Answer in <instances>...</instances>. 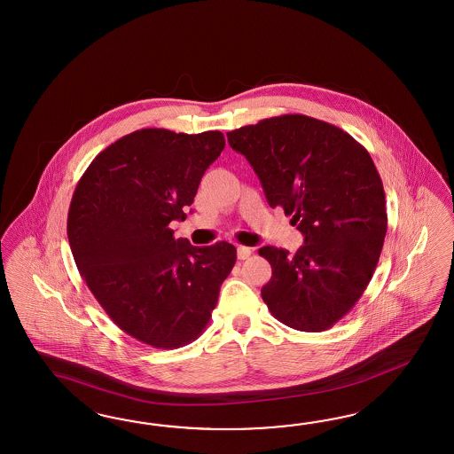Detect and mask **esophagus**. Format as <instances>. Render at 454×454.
I'll return each instance as SVG.
<instances>
[{"label": "esophagus", "mask_w": 454, "mask_h": 454, "mask_svg": "<svg viewBox=\"0 0 454 454\" xmlns=\"http://www.w3.org/2000/svg\"><path fill=\"white\" fill-rule=\"evenodd\" d=\"M251 253H253V249L251 247H246V246H239L238 247V259H247L251 256Z\"/></svg>", "instance_id": "1"}]
</instances>
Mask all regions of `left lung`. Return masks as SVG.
<instances>
[{
  "label": "left lung",
  "instance_id": "obj_1",
  "mask_svg": "<svg viewBox=\"0 0 454 454\" xmlns=\"http://www.w3.org/2000/svg\"><path fill=\"white\" fill-rule=\"evenodd\" d=\"M226 135L258 175L270 208L281 207L304 234L294 254L259 249L272 268L262 301L295 331L331 329L367 289L387 234L383 184L367 148L342 129L301 114Z\"/></svg>",
  "mask_w": 454,
  "mask_h": 454
}]
</instances>
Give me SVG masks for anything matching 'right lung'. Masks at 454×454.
<instances>
[{
  "instance_id": "add662e5",
  "label": "right lung",
  "mask_w": 454,
  "mask_h": 454,
  "mask_svg": "<svg viewBox=\"0 0 454 454\" xmlns=\"http://www.w3.org/2000/svg\"><path fill=\"white\" fill-rule=\"evenodd\" d=\"M223 148L218 130H135L102 150L74 190L67 238L77 270L114 324L155 348L201 335L236 262L233 245L198 247L170 228Z\"/></svg>"
}]
</instances>
